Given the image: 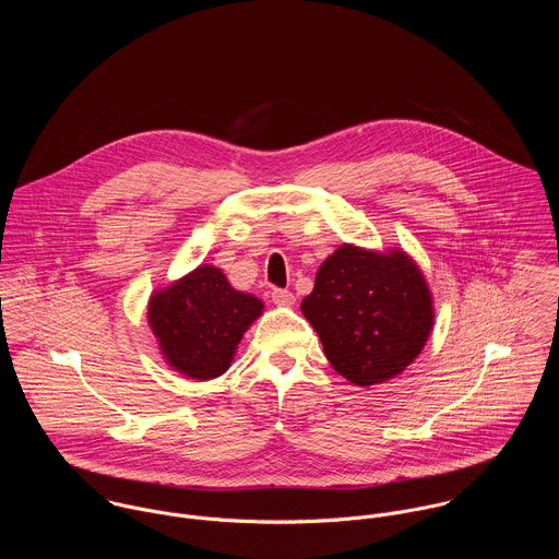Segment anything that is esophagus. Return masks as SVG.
I'll return each mask as SVG.
<instances>
[{
    "instance_id": "1",
    "label": "esophagus",
    "mask_w": 559,
    "mask_h": 559,
    "mask_svg": "<svg viewBox=\"0 0 559 559\" xmlns=\"http://www.w3.org/2000/svg\"><path fill=\"white\" fill-rule=\"evenodd\" d=\"M271 299H273V304L280 306V308H293V306H295V295H293L290 290L275 288V290L271 293Z\"/></svg>"
}]
</instances>
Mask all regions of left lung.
Instances as JSON below:
<instances>
[{"label":"left lung","instance_id":"left-lung-1","mask_svg":"<svg viewBox=\"0 0 559 559\" xmlns=\"http://www.w3.org/2000/svg\"><path fill=\"white\" fill-rule=\"evenodd\" d=\"M301 312L333 370L357 388L396 379L435 326L426 275L402 247L379 251L342 242L320 264Z\"/></svg>","mask_w":559,"mask_h":559}]
</instances>
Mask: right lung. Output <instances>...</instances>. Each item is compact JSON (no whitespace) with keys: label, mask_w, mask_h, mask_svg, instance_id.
Listing matches in <instances>:
<instances>
[{"label":"right lung","mask_w":559,"mask_h":559,"mask_svg":"<svg viewBox=\"0 0 559 559\" xmlns=\"http://www.w3.org/2000/svg\"><path fill=\"white\" fill-rule=\"evenodd\" d=\"M146 310L165 366L211 381L233 366L242 333L262 317L264 301L237 290L219 266L200 264L157 288Z\"/></svg>","instance_id":"1"}]
</instances>
